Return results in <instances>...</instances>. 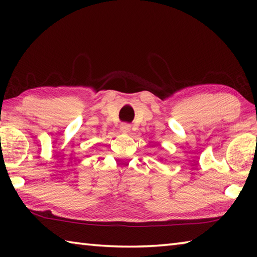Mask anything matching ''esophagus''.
I'll use <instances>...</instances> for the list:
<instances>
[{"instance_id": "34e87169", "label": "esophagus", "mask_w": 257, "mask_h": 257, "mask_svg": "<svg viewBox=\"0 0 257 257\" xmlns=\"http://www.w3.org/2000/svg\"><path fill=\"white\" fill-rule=\"evenodd\" d=\"M130 124H127V123H123V124H121V127H120V130L122 133H124V134H128V133H130Z\"/></svg>"}]
</instances>
